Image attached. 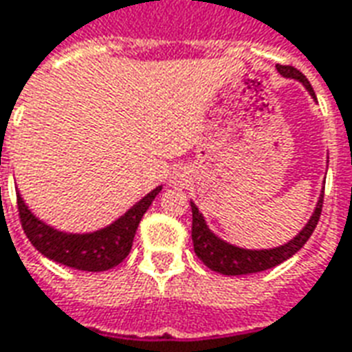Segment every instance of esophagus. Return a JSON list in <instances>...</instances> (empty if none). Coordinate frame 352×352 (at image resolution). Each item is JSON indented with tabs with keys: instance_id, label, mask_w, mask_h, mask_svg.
Listing matches in <instances>:
<instances>
[{
	"instance_id": "obj_1",
	"label": "esophagus",
	"mask_w": 352,
	"mask_h": 352,
	"mask_svg": "<svg viewBox=\"0 0 352 352\" xmlns=\"http://www.w3.org/2000/svg\"><path fill=\"white\" fill-rule=\"evenodd\" d=\"M184 182H186V173H184L182 170L173 171V175L170 177L171 186H181V184H184Z\"/></svg>"
}]
</instances>
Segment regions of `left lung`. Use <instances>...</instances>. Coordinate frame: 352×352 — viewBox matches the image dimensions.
<instances>
[{"label":"left lung","mask_w":352,"mask_h":352,"mask_svg":"<svg viewBox=\"0 0 352 352\" xmlns=\"http://www.w3.org/2000/svg\"><path fill=\"white\" fill-rule=\"evenodd\" d=\"M277 72L283 77L297 79L299 82H302V87L307 88L308 94L316 99L312 85L308 82L307 77L299 69L294 68V66L277 64ZM190 205H192V240H194L195 254L199 256V260L206 267H210L212 272L234 277V275H249V273L272 270L275 265L283 264L284 260H288L289 256H294L307 243L314 229H316V225H318L321 208H323V195L319 197L318 205L314 208V214L308 219V223L299 230V234L294 236V240L286 241L284 245L273 249H243L232 245V243H227L208 229L203 214L195 206L194 201H190Z\"/></svg>","instance_id":"obj_1"}]
</instances>
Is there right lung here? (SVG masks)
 Wrapping results in <instances>:
<instances>
[{"label": "right lung", "mask_w": 352, "mask_h": 352, "mask_svg": "<svg viewBox=\"0 0 352 352\" xmlns=\"http://www.w3.org/2000/svg\"><path fill=\"white\" fill-rule=\"evenodd\" d=\"M160 190L162 186L151 190L146 197H142L136 205L131 206L114 223L107 225L104 229H99L96 232H85V234L53 229L44 221H40L33 212L29 210V206L21 199L20 192L16 194V197H18V212H20L23 232L44 256L74 270H80V272H107L127 258L142 216L151 206L153 199L157 197Z\"/></svg>", "instance_id": "right-lung-1"}]
</instances>
